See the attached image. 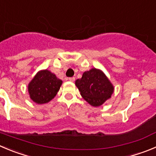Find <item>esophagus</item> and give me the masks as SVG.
Instances as JSON below:
<instances>
[{
	"mask_svg": "<svg viewBox=\"0 0 156 156\" xmlns=\"http://www.w3.org/2000/svg\"><path fill=\"white\" fill-rule=\"evenodd\" d=\"M68 80H69V81H71V82H74V81H75V78H74V77H71V78H68Z\"/></svg>",
	"mask_w": 156,
	"mask_h": 156,
	"instance_id": "obj_1",
	"label": "esophagus"
}]
</instances>
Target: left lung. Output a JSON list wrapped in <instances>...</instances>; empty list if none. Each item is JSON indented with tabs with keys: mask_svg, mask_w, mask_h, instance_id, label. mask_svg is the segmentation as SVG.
Masks as SVG:
<instances>
[{
	"mask_svg": "<svg viewBox=\"0 0 156 156\" xmlns=\"http://www.w3.org/2000/svg\"><path fill=\"white\" fill-rule=\"evenodd\" d=\"M75 85L81 97L94 107L104 104L111 98L115 89L105 74L95 68L85 71L81 78L75 81Z\"/></svg>",
	"mask_w": 156,
	"mask_h": 156,
	"instance_id": "obj_1",
	"label": "left lung"
}]
</instances>
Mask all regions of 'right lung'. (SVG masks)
Masks as SVG:
<instances>
[{
    "label": "right lung",
    "mask_w": 156,
    "mask_h": 156,
    "mask_svg": "<svg viewBox=\"0 0 156 156\" xmlns=\"http://www.w3.org/2000/svg\"><path fill=\"white\" fill-rule=\"evenodd\" d=\"M62 85V80L49 70H41L29 82L27 91L36 104H46L55 98Z\"/></svg>",
    "instance_id": "add662e5"
}]
</instances>
